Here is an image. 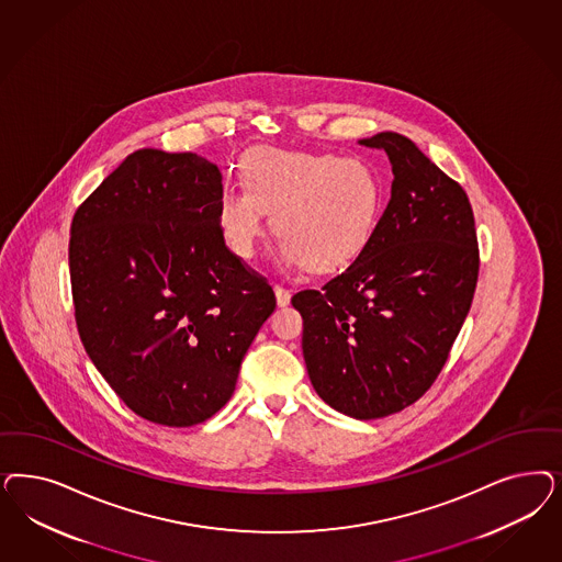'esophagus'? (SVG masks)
<instances>
[{"instance_id": "esophagus-1", "label": "esophagus", "mask_w": 562, "mask_h": 562, "mask_svg": "<svg viewBox=\"0 0 562 562\" xmlns=\"http://www.w3.org/2000/svg\"><path fill=\"white\" fill-rule=\"evenodd\" d=\"M274 295H277V304L283 308V306H288L291 300V291L285 290V288H281V285H274Z\"/></svg>"}]
</instances>
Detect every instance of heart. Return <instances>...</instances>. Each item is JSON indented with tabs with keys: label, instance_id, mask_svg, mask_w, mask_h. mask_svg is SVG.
Wrapping results in <instances>:
<instances>
[{
	"label": "heart",
	"instance_id": "heart-1",
	"mask_svg": "<svg viewBox=\"0 0 562 562\" xmlns=\"http://www.w3.org/2000/svg\"><path fill=\"white\" fill-rule=\"evenodd\" d=\"M244 190L227 188L217 223L232 252L252 258L265 236V213L290 267L328 272L351 262L381 213V181L360 159L258 146L239 164Z\"/></svg>",
	"mask_w": 562,
	"mask_h": 562
}]
</instances>
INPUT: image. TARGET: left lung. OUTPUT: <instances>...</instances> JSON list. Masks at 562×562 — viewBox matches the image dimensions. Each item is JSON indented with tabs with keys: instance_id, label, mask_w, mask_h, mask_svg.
<instances>
[{
	"instance_id": "8db88e82",
	"label": "left lung",
	"mask_w": 562,
	"mask_h": 562,
	"mask_svg": "<svg viewBox=\"0 0 562 562\" xmlns=\"http://www.w3.org/2000/svg\"><path fill=\"white\" fill-rule=\"evenodd\" d=\"M391 200L362 252L323 290L291 297L304 318L310 381L333 409L391 416L436 381L470 312L480 271L465 190L409 138L381 132Z\"/></svg>"
}]
</instances>
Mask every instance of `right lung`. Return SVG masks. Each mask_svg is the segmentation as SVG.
Listing matches in <instances>:
<instances>
[{
    "label": "right lung",
    "instance_id": "obj_1",
    "mask_svg": "<svg viewBox=\"0 0 562 562\" xmlns=\"http://www.w3.org/2000/svg\"><path fill=\"white\" fill-rule=\"evenodd\" d=\"M221 192L217 165L196 153L140 148L72 218L80 339L115 395L153 424L215 416L277 306L267 279L225 246Z\"/></svg>",
    "mask_w": 562,
    "mask_h": 562
}]
</instances>
